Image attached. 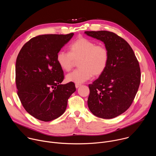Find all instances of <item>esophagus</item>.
Returning <instances> with one entry per match:
<instances>
[{
	"label": "esophagus",
	"instance_id": "esophagus-1",
	"mask_svg": "<svg viewBox=\"0 0 156 156\" xmlns=\"http://www.w3.org/2000/svg\"><path fill=\"white\" fill-rule=\"evenodd\" d=\"M81 84H78V83H76V84H75V87H76V88H78L80 86H81Z\"/></svg>",
	"mask_w": 156,
	"mask_h": 156
}]
</instances>
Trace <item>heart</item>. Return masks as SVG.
I'll list each match as a JSON object with an SVG mask.
<instances>
[{
  "label": "heart",
  "instance_id": "heart-1",
  "mask_svg": "<svg viewBox=\"0 0 156 156\" xmlns=\"http://www.w3.org/2000/svg\"><path fill=\"white\" fill-rule=\"evenodd\" d=\"M79 69L66 76L70 82L81 83L89 80L92 75L99 76L106 70L109 61V51L103 44L96 43L84 37H80L69 46V53L59 51L56 61L60 67L69 72L75 61H78Z\"/></svg>",
  "mask_w": 156,
  "mask_h": 156
}]
</instances>
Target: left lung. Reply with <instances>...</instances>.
<instances>
[{
    "instance_id": "left-lung-1",
    "label": "left lung",
    "mask_w": 156,
    "mask_h": 156,
    "mask_svg": "<svg viewBox=\"0 0 156 156\" xmlns=\"http://www.w3.org/2000/svg\"><path fill=\"white\" fill-rule=\"evenodd\" d=\"M84 33L102 41L109 51L106 70L89 84L88 107L98 118H114L125 112L135 98L141 81L139 62L129 44L115 33L106 30Z\"/></svg>"
}]
</instances>
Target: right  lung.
I'll return each mask as SVG.
<instances>
[{
    "instance_id": "add662e5",
    "label": "right lung",
    "mask_w": 156,
    "mask_h": 156,
    "mask_svg": "<svg viewBox=\"0 0 156 156\" xmlns=\"http://www.w3.org/2000/svg\"><path fill=\"white\" fill-rule=\"evenodd\" d=\"M73 35L36 36L24 44L18 55L17 94L26 112L38 120L48 122L61 116L76 90L73 82L61 84L64 72L56 61L58 53Z\"/></svg>"
}]
</instances>
